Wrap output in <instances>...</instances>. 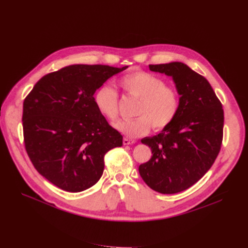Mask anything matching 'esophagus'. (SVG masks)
I'll use <instances>...</instances> for the list:
<instances>
[{
  "mask_svg": "<svg viewBox=\"0 0 248 248\" xmlns=\"http://www.w3.org/2000/svg\"><path fill=\"white\" fill-rule=\"evenodd\" d=\"M123 142H124V145H126V144L135 143V142H136V140H130V139H126V138H124V139L123 140Z\"/></svg>",
  "mask_w": 248,
  "mask_h": 248,
  "instance_id": "esophagus-1",
  "label": "esophagus"
}]
</instances>
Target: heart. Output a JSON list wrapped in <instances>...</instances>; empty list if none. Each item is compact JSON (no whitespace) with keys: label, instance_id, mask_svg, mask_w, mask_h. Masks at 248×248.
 Listing matches in <instances>:
<instances>
[{"label":"heart","instance_id":"heart-1","mask_svg":"<svg viewBox=\"0 0 248 248\" xmlns=\"http://www.w3.org/2000/svg\"><path fill=\"white\" fill-rule=\"evenodd\" d=\"M119 86L126 95L139 100L135 112L138 118L120 121L114 124L120 133L129 138L141 137L148 134L152 125L155 129H162L177 117L180 108L179 94L160 77L136 71L123 76ZM93 104L107 120L118 119L119 93L110 85L104 84L95 91Z\"/></svg>","mask_w":248,"mask_h":248}]
</instances>
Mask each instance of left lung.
<instances>
[{"label": "left lung", "mask_w": 248, "mask_h": 248, "mask_svg": "<svg viewBox=\"0 0 248 248\" xmlns=\"http://www.w3.org/2000/svg\"><path fill=\"white\" fill-rule=\"evenodd\" d=\"M150 70L172 77L180 108L160 134L141 140L153 156L139 171L152 189L177 193L196 184L217 159L223 138V108L208 80L184 62L150 64Z\"/></svg>", "instance_id": "8db88e82"}]
</instances>
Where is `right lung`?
I'll list each match as a JSON object with an SVG mask.
<instances>
[{
  "label": "right lung",
  "instance_id": "add662e5",
  "mask_svg": "<svg viewBox=\"0 0 248 248\" xmlns=\"http://www.w3.org/2000/svg\"><path fill=\"white\" fill-rule=\"evenodd\" d=\"M128 67L72 64L44 76L23 106L27 154L38 172L59 188L79 192L94 186L105 155L123 136L93 104V93Z\"/></svg>",
  "mask_w": 248,
  "mask_h": 248
}]
</instances>
